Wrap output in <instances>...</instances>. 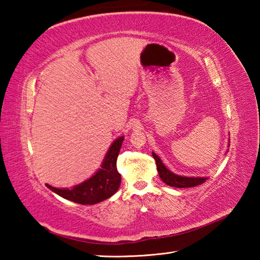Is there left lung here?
I'll return each instance as SVG.
<instances>
[{"label":"left lung","instance_id":"8db88e82","mask_svg":"<svg viewBox=\"0 0 260 260\" xmlns=\"http://www.w3.org/2000/svg\"><path fill=\"white\" fill-rule=\"evenodd\" d=\"M228 146H230V144ZM152 155L156 162V168L159 178L162 179L165 184L174 187H192L200 185L203 182L207 181V178H193V176L189 178V176H181L178 174H174L173 172H171L169 169H167V167H165L163 162L161 161V158H159L155 153L152 152Z\"/></svg>","mask_w":260,"mask_h":260}]
</instances>
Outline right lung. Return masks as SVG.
<instances>
[{"label": "right lung", "instance_id": "right-lung-1", "mask_svg": "<svg viewBox=\"0 0 260 260\" xmlns=\"http://www.w3.org/2000/svg\"><path fill=\"white\" fill-rule=\"evenodd\" d=\"M124 136L118 137L108 148L101 169L91 178L71 189H58L46 184L49 189L62 197L79 204H96L115 194L120 185V174L116 168V161Z\"/></svg>", "mask_w": 260, "mask_h": 260}]
</instances>
